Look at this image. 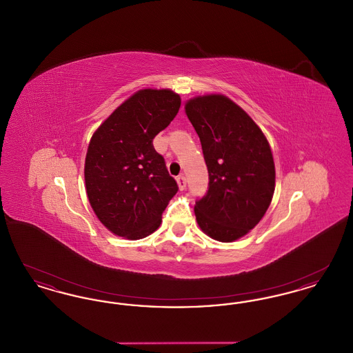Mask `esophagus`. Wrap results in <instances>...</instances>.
Here are the masks:
<instances>
[{
    "label": "esophagus",
    "mask_w": 353,
    "mask_h": 353,
    "mask_svg": "<svg viewBox=\"0 0 353 353\" xmlns=\"http://www.w3.org/2000/svg\"><path fill=\"white\" fill-rule=\"evenodd\" d=\"M176 180H177V184H179L180 190H184L185 188H186V179H185V176L180 174Z\"/></svg>",
    "instance_id": "esophagus-1"
}]
</instances>
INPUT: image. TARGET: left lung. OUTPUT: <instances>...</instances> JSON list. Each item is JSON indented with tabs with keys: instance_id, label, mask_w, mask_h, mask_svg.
Returning a JSON list of instances; mask_svg holds the SVG:
<instances>
[{
	"instance_id": "obj_1",
	"label": "left lung",
	"mask_w": 353,
	"mask_h": 353,
	"mask_svg": "<svg viewBox=\"0 0 353 353\" xmlns=\"http://www.w3.org/2000/svg\"><path fill=\"white\" fill-rule=\"evenodd\" d=\"M185 112L201 141L209 173L194 214L203 233L221 242L248 234L265 216L275 188L269 141L252 119L223 95L199 97Z\"/></svg>"
}]
</instances>
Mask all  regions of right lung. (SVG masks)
Listing matches in <instances>:
<instances>
[{"instance_id":"right-lung-1","label":"right lung","mask_w":353,"mask_h":353,"mask_svg":"<svg viewBox=\"0 0 353 353\" xmlns=\"http://www.w3.org/2000/svg\"><path fill=\"white\" fill-rule=\"evenodd\" d=\"M180 105V95L170 90H140L91 137L84 164L87 197L114 234L128 239L151 234L177 193L153 139L168 127Z\"/></svg>"}]
</instances>
